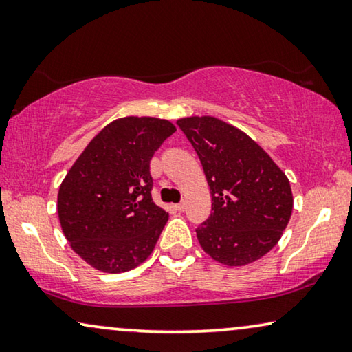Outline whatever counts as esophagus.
<instances>
[{
    "label": "esophagus",
    "mask_w": 352,
    "mask_h": 352,
    "mask_svg": "<svg viewBox=\"0 0 352 352\" xmlns=\"http://www.w3.org/2000/svg\"><path fill=\"white\" fill-rule=\"evenodd\" d=\"M176 210H177V211H181V212L184 211V210H186V203H184V201H182V203H177V205H176Z\"/></svg>",
    "instance_id": "1"
}]
</instances>
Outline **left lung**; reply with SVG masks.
Masks as SVG:
<instances>
[{"mask_svg":"<svg viewBox=\"0 0 352 352\" xmlns=\"http://www.w3.org/2000/svg\"><path fill=\"white\" fill-rule=\"evenodd\" d=\"M195 149L211 192V214L197 228L208 256L243 267L272 251L294 208L287 176L256 141L211 116L177 120Z\"/></svg>","mask_w":352,"mask_h":352,"instance_id":"left-lung-1","label":"left lung"}]
</instances>
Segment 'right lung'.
<instances>
[{
  "label": "right lung",
  "instance_id": "add662e5",
  "mask_svg": "<svg viewBox=\"0 0 352 352\" xmlns=\"http://www.w3.org/2000/svg\"><path fill=\"white\" fill-rule=\"evenodd\" d=\"M175 131L165 119L122 117L106 125L69 168L57 198L60 226L90 267L124 273L154 251L168 212L152 200L149 164Z\"/></svg>",
  "mask_w": 352,
  "mask_h": 352
}]
</instances>
